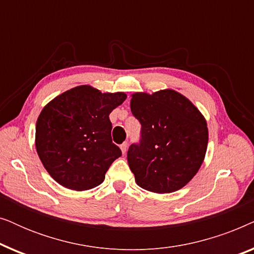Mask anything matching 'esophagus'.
Instances as JSON below:
<instances>
[{
  "instance_id": "esophagus-1",
  "label": "esophagus",
  "mask_w": 254,
  "mask_h": 254,
  "mask_svg": "<svg viewBox=\"0 0 254 254\" xmlns=\"http://www.w3.org/2000/svg\"><path fill=\"white\" fill-rule=\"evenodd\" d=\"M127 148H128V143H127V142H124V143L120 145V149H121V151H123V154H126Z\"/></svg>"
}]
</instances>
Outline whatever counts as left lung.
Here are the masks:
<instances>
[{
    "label": "left lung",
    "mask_w": 254,
    "mask_h": 254,
    "mask_svg": "<svg viewBox=\"0 0 254 254\" xmlns=\"http://www.w3.org/2000/svg\"><path fill=\"white\" fill-rule=\"evenodd\" d=\"M130 110L141 124L140 143L127 152L135 182L155 193L186 185L202 164L208 128L200 111L175 90L131 95Z\"/></svg>",
    "instance_id": "obj_1"
}]
</instances>
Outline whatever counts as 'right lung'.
Listing matches in <instances>:
<instances>
[{
	"label": "right lung",
	"mask_w": 254,
	"mask_h": 254,
	"mask_svg": "<svg viewBox=\"0 0 254 254\" xmlns=\"http://www.w3.org/2000/svg\"><path fill=\"white\" fill-rule=\"evenodd\" d=\"M124 92L102 93L79 85L44 107L36 126V148L52 178L74 190L100 185L121 156L112 142L110 113L125 102Z\"/></svg>",
	"instance_id": "1"
}]
</instances>
